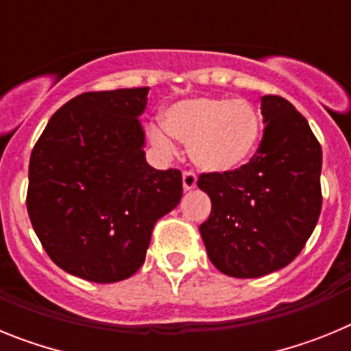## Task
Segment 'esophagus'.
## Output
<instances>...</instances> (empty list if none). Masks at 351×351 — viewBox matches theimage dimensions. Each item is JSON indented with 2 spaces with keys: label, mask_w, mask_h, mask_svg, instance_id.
Masks as SVG:
<instances>
[{
  "label": "esophagus",
  "mask_w": 351,
  "mask_h": 351,
  "mask_svg": "<svg viewBox=\"0 0 351 351\" xmlns=\"http://www.w3.org/2000/svg\"><path fill=\"white\" fill-rule=\"evenodd\" d=\"M182 188H184V191H191L197 188V176L193 172L182 173Z\"/></svg>",
  "instance_id": "obj_1"
}]
</instances>
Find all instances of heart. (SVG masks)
Segmentation results:
<instances>
[{
    "label": "heart",
    "instance_id": "obj_1",
    "mask_svg": "<svg viewBox=\"0 0 351 351\" xmlns=\"http://www.w3.org/2000/svg\"><path fill=\"white\" fill-rule=\"evenodd\" d=\"M163 126H151L149 137L163 153H176L172 137L190 145L198 169L213 173L234 172L255 154L262 133L256 108L241 98L197 96L170 105Z\"/></svg>",
    "mask_w": 351,
    "mask_h": 351
}]
</instances>
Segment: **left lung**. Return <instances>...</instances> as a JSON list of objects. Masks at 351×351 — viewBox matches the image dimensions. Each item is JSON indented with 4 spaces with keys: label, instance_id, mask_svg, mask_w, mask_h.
Listing matches in <instances>:
<instances>
[{
    "label": "left lung",
    "instance_id": "1",
    "mask_svg": "<svg viewBox=\"0 0 351 351\" xmlns=\"http://www.w3.org/2000/svg\"><path fill=\"white\" fill-rule=\"evenodd\" d=\"M263 138L250 163L202 173L213 209L200 235L209 260L232 278H260L302 251L322 210V147L308 121L281 96H262Z\"/></svg>",
    "mask_w": 351,
    "mask_h": 351
}]
</instances>
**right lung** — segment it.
Listing matches in <instances>:
<instances>
[{
    "mask_svg": "<svg viewBox=\"0 0 351 351\" xmlns=\"http://www.w3.org/2000/svg\"><path fill=\"white\" fill-rule=\"evenodd\" d=\"M149 88L84 93L49 119L29 158L27 214L68 274L116 283L141 269L160 218L182 197L179 170L145 161Z\"/></svg>",
    "mask_w": 351,
    "mask_h": 351,
    "instance_id": "obj_1",
    "label": "right lung"
}]
</instances>
